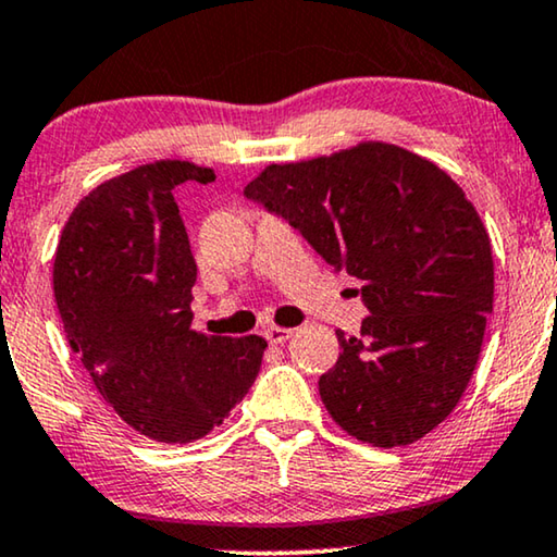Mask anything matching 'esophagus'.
Instances as JSON below:
<instances>
[{"label": "esophagus", "instance_id": "esophagus-1", "mask_svg": "<svg viewBox=\"0 0 557 557\" xmlns=\"http://www.w3.org/2000/svg\"><path fill=\"white\" fill-rule=\"evenodd\" d=\"M292 334H294V330H286V326H269V330L263 332V337L269 339L271 345H284Z\"/></svg>", "mask_w": 557, "mask_h": 557}]
</instances>
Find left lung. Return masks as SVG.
<instances>
[{"label": "left lung", "instance_id": "left-lung-1", "mask_svg": "<svg viewBox=\"0 0 557 557\" xmlns=\"http://www.w3.org/2000/svg\"><path fill=\"white\" fill-rule=\"evenodd\" d=\"M352 276L370 317L319 377L349 436L408 446L467 391L494 301L490 235L463 189L429 159L370 141L332 157L271 164L243 189Z\"/></svg>", "mask_w": 557, "mask_h": 557}]
</instances>
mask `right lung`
<instances>
[{"instance_id": "right-lung-1", "label": "right lung", "mask_w": 557, "mask_h": 557, "mask_svg": "<svg viewBox=\"0 0 557 557\" xmlns=\"http://www.w3.org/2000/svg\"><path fill=\"white\" fill-rule=\"evenodd\" d=\"M215 182L154 162L103 182L60 235L52 288L65 337L103 400L144 436L189 444L231 416L261 370L265 339L193 330L197 263L174 187Z\"/></svg>"}]
</instances>
